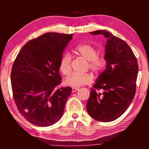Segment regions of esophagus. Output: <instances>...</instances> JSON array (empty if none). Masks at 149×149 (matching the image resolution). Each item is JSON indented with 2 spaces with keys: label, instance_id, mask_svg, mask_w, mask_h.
Masks as SVG:
<instances>
[{
  "label": "esophagus",
  "instance_id": "obj_1",
  "mask_svg": "<svg viewBox=\"0 0 149 149\" xmlns=\"http://www.w3.org/2000/svg\"><path fill=\"white\" fill-rule=\"evenodd\" d=\"M78 88H77V87H72V92H75V91H78Z\"/></svg>",
  "mask_w": 149,
  "mask_h": 149
}]
</instances>
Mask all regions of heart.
Returning a JSON list of instances; mask_svg holds the SVG:
<instances>
[{
    "label": "heart",
    "instance_id": "1",
    "mask_svg": "<svg viewBox=\"0 0 149 149\" xmlns=\"http://www.w3.org/2000/svg\"><path fill=\"white\" fill-rule=\"evenodd\" d=\"M78 54L88 61L87 68L95 74H100L105 68L107 61L104 57L98 56V50L89 44H82L75 48ZM59 69L64 75H69L72 72V56L69 53H65L60 62ZM93 81V76L90 73L79 74H73L65 79V84L69 86L78 87L82 85H89Z\"/></svg>",
    "mask_w": 149,
    "mask_h": 149
}]
</instances>
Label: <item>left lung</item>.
I'll return each mask as SVG.
<instances>
[{
	"label": "left lung",
	"mask_w": 149,
	"mask_h": 149,
	"mask_svg": "<svg viewBox=\"0 0 149 149\" xmlns=\"http://www.w3.org/2000/svg\"><path fill=\"white\" fill-rule=\"evenodd\" d=\"M90 33L107 39L104 56L107 64L91 90L87 110L95 120L112 122L125 112L135 97L137 60L129 45L119 37L104 30Z\"/></svg>",
	"instance_id": "left-lung-1"
}]
</instances>
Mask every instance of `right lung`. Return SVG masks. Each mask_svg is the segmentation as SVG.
Segmentation results:
<instances>
[{
  "label": "right lung",
  "instance_id": "1",
  "mask_svg": "<svg viewBox=\"0 0 149 149\" xmlns=\"http://www.w3.org/2000/svg\"><path fill=\"white\" fill-rule=\"evenodd\" d=\"M72 36L47 33L29 41L14 60L11 72L14 101L20 114L33 124L47 127L62 117L72 89L58 87L62 80L59 65Z\"/></svg>",
  "mask_w": 149,
  "mask_h": 149
}]
</instances>
